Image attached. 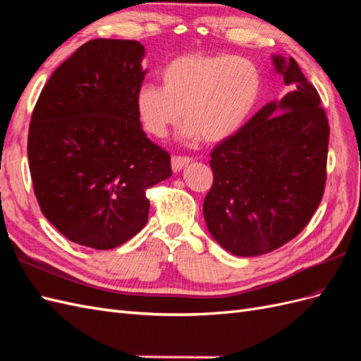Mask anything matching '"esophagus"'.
I'll return each instance as SVG.
<instances>
[{"label":"esophagus","mask_w":361,"mask_h":361,"mask_svg":"<svg viewBox=\"0 0 361 361\" xmlns=\"http://www.w3.org/2000/svg\"><path fill=\"white\" fill-rule=\"evenodd\" d=\"M190 161H192L190 157L173 155L172 160H171V163H172V171H173V172H180V171L184 168V166H188Z\"/></svg>","instance_id":"esophagus-1"}]
</instances>
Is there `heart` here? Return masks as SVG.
I'll list each match as a JSON object with an SVG mask.
<instances>
[{
  "label": "heart",
  "mask_w": 361,
  "mask_h": 361,
  "mask_svg": "<svg viewBox=\"0 0 361 361\" xmlns=\"http://www.w3.org/2000/svg\"><path fill=\"white\" fill-rule=\"evenodd\" d=\"M161 87L137 90V116L145 131L161 138L183 120V137L219 143L236 134L261 97V73L252 61L230 54L188 53L160 73Z\"/></svg>",
  "instance_id": "b5f03b06"
}]
</instances>
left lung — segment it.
<instances>
[{
	"label": "left lung",
	"mask_w": 361,
	"mask_h": 361,
	"mask_svg": "<svg viewBox=\"0 0 361 361\" xmlns=\"http://www.w3.org/2000/svg\"><path fill=\"white\" fill-rule=\"evenodd\" d=\"M273 63L290 91L210 154L214 184L202 214L210 235L235 256L291 241L325 190L329 125L319 92L293 58L273 54Z\"/></svg>",
	"instance_id": "1"
}]
</instances>
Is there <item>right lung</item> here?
Here are the masks:
<instances>
[{"instance_id": "right-lung-1", "label": "right lung", "mask_w": 361, "mask_h": 361, "mask_svg": "<svg viewBox=\"0 0 361 361\" xmlns=\"http://www.w3.org/2000/svg\"><path fill=\"white\" fill-rule=\"evenodd\" d=\"M145 47L92 39L54 70L29 128L33 190L41 212L71 243L109 250L147 223L146 189L172 175L171 157L137 116Z\"/></svg>"}]
</instances>
